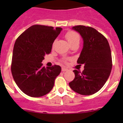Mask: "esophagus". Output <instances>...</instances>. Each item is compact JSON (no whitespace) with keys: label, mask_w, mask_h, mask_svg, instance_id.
I'll list each match as a JSON object with an SVG mask.
<instances>
[{"label":"esophagus","mask_w":123,"mask_h":123,"mask_svg":"<svg viewBox=\"0 0 123 123\" xmlns=\"http://www.w3.org/2000/svg\"><path fill=\"white\" fill-rule=\"evenodd\" d=\"M67 70H68V69H67V68H63H63H62V71L63 72H65V71H67Z\"/></svg>","instance_id":"esophagus-1"}]
</instances>
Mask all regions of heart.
<instances>
[{"label": "heart", "mask_w": 123, "mask_h": 123, "mask_svg": "<svg viewBox=\"0 0 123 123\" xmlns=\"http://www.w3.org/2000/svg\"><path fill=\"white\" fill-rule=\"evenodd\" d=\"M66 38L67 39L68 41L69 42V44H71L74 42H79L80 41V36L78 34V33L74 32V31H68L67 34H66ZM67 59H63V62L65 63L67 62Z\"/></svg>", "instance_id": "heart-1"}]
</instances>
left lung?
<instances>
[{
    "label": "left lung",
    "mask_w": 123,
    "mask_h": 123,
    "mask_svg": "<svg viewBox=\"0 0 123 123\" xmlns=\"http://www.w3.org/2000/svg\"><path fill=\"white\" fill-rule=\"evenodd\" d=\"M72 29L80 34L83 48L77 63L84 64L82 72L74 69L75 77L69 83L71 89L78 94L90 95L104 86L112 68L111 53L106 38L96 29L78 25Z\"/></svg>",
    "instance_id": "1"
}]
</instances>
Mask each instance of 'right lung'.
<instances>
[{"instance_id": "add662e5", "label": "right lung", "mask_w": 123, "mask_h": 123, "mask_svg": "<svg viewBox=\"0 0 123 123\" xmlns=\"http://www.w3.org/2000/svg\"><path fill=\"white\" fill-rule=\"evenodd\" d=\"M62 30V28L33 25L15 41L11 71L17 85L28 96H44L54 87L61 67L55 65L45 68L42 62L51 52L52 44Z\"/></svg>"}]
</instances>
